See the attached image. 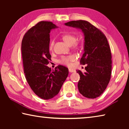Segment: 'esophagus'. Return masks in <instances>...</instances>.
I'll return each instance as SVG.
<instances>
[{
	"label": "esophagus",
	"mask_w": 129,
	"mask_h": 129,
	"mask_svg": "<svg viewBox=\"0 0 129 129\" xmlns=\"http://www.w3.org/2000/svg\"><path fill=\"white\" fill-rule=\"evenodd\" d=\"M69 72L71 73H72V72H75V70L72 69H69Z\"/></svg>",
	"instance_id": "esophagus-1"
}]
</instances>
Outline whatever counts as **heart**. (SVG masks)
I'll return each instance as SVG.
<instances>
[{
    "instance_id": "heart-1",
    "label": "heart",
    "mask_w": 129,
    "mask_h": 129,
    "mask_svg": "<svg viewBox=\"0 0 129 129\" xmlns=\"http://www.w3.org/2000/svg\"><path fill=\"white\" fill-rule=\"evenodd\" d=\"M62 40H64L65 43H66L68 45H73L75 46L77 45L78 43L76 41V37L72 34H65L62 37ZM54 44V41L52 40L50 43L49 45V49H52L53 48V45ZM75 60V57L73 56H62L61 58L58 60L60 64H65L68 65L70 64V62Z\"/></svg>"
}]
</instances>
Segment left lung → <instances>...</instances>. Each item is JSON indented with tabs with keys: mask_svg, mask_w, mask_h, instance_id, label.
Wrapping results in <instances>:
<instances>
[{
	"mask_svg": "<svg viewBox=\"0 0 129 129\" xmlns=\"http://www.w3.org/2000/svg\"><path fill=\"white\" fill-rule=\"evenodd\" d=\"M65 25L80 29L84 34V54L80 64L86 67L85 72L77 71L80 76L78 90L88 99L99 97L108 86L112 73V54L108 40L101 30L87 21H71Z\"/></svg>",
	"mask_w": 129,
	"mask_h": 129,
	"instance_id": "8db88e82",
	"label": "left lung"
}]
</instances>
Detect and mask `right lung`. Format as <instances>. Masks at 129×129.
<instances>
[{"label": "right lung", "mask_w": 129, "mask_h": 129, "mask_svg": "<svg viewBox=\"0 0 129 129\" xmlns=\"http://www.w3.org/2000/svg\"><path fill=\"white\" fill-rule=\"evenodd\" d=\"M57 28L51 21H41L26 32L21 43L25 78L34 92L44 100L58 94L69 73L68 69L62 65L53 71L47 66L51 57L49 33Z\"/></svg>", "instance_id": "obj_1"}]
</instances>
